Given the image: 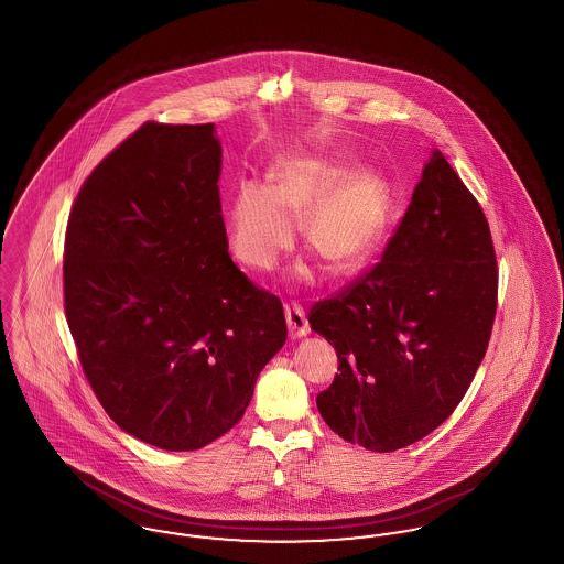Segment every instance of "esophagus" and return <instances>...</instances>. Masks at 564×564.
I'll return each mask as SVG.
<instances>
[{"mask_svg": "<svg viewBox=\"0 0 564 564\" xmlns=\"http://www.w3.org/2000/svg\"><path fill=\"white\" fill-rule=\"evenodd\" d=\"M285 322H288V329H290V338H294V340L304 338L311 332L306 315L297 304L285 306Z\"/></svg>", "mask_w": 564, "mask_h": 564, "instance_id": "esophagus-1", "label": "esophagus"}]
</instances>
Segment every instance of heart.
I'll return each mask as SVG.
<instances>
[{"mask_svg":"<svg viewBox=\"0 0 564 564\" xmlns=\"http://www.w3.org/2000/svg\"><path fill=\"white\" fill-rule=\"evenodd\" d=\"M269 184L245 180L226 207L235 256L258 272L274 269L295 242L313 249L336 272L361 267L382 239L389 186L368 166L343 154H288L269 166ZM302 279L308 267L297 270Z\"/></svg>","mask_w":564,"mask_h":564,"instance_id":"heart-1","label":"heart"}]
</instances>
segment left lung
<instances>
[{
	"label": "left lung",
	"mask_w": 564,
	"mask_h": 564,
	"mask_svg": "<svg viewBox=\"0 0 564 564\" xmlns=\"http://www.w3.org/2000/svg\"><path fill=\"white\" fill-rule=\"evenodd\" d=\"M495 311L488 221L433 150L382 260L308 315L311 329L334 345L340 370L317 395L323 421L375 453L423 440L469 389Z\"/></svg>",
	"instance_id": "8db88e82"
}]
</instances>
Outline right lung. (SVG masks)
Segmentation results:
<instances>
[{"mask_svg":"<svg viewBox=\"0 0 564 564\" xmlns=\"http://www.w3.org/2000/svg\"><path fill=\"white\" fill-rule=\"evenodd\" d=\"M214 124L148 122L84 182L65 237V315L109 419L162 451L232 430L281 350V300L228 253Z\"/></svg>","mask_w":564,"mask_h":564,"instance_id":"add662e5","label":"right lung"}]
</instances>
